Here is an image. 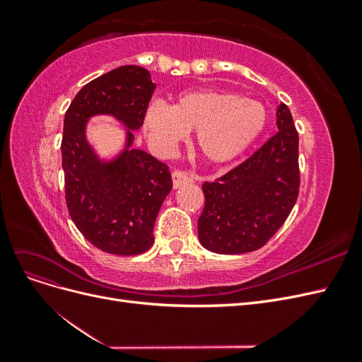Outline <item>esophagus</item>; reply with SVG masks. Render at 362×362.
Wrapping results in <instances>:
<instances>
[{
	"mask_svg": "<svg viewBox=\"0 0 362 362\" xmlns=\"http://www.w3.org/2000/svg\"><path fill=\"white\" fill-rule=\"evenodd\" d=\"M172 181H173V189H178L184 184H189L193 181V178L190 177L189 173H185L182 170H175L172 173Z\"/></svg>",
	"mask_w": 362,
	"mask_h": 362,
	"instance_id": "esophagus-1",
	"label": "esophagus"
}]
</instances>
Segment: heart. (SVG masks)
Listing matches in <instances>:
<instances>
[{
    "label": "heart",
    "instance_id": "1",
    "mask_svg": "<svg viewBox=\"0 0 362 362\" xmlns=\"http://www.w3.org/2000/svg\"><path fill=\"white\" fill-rule=\"evenodd\" d=\"M267 124L266 107L255 100L221 90H198L180 96L170 107L152 104L145 131L157 149L177 148L194 131V145L211 163H225L247 149Z\"/></svg>",
    "mask_w": 362,
    "mask_h": 362
}]
</instances>
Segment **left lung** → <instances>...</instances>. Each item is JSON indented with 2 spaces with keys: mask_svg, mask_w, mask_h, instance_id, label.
<instances>
[{
  "mask_svg": "<svg viewBox=\"0 0 362 362\" xmlns=\"http://www.w3.org/2000/svg\"><path fill=\"white\" fill-rule=\"evenodd\" d=\"M276 125L278 133L246 161L202 184L198 235L208 250L229 255L257 250L287 221L298 201L300 170L299 134L284 103Z\"/></svg>",
  "mask_w": 362,
  "mask_h": 362,
  "instance_id": "obj_1",
  "label": "left lung"
}]
</instances>
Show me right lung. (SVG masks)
<instances>
[{"label": "right lung", "instance_id": "obj_1", "mask_svg": "<svg viewBox=\"0 0 362 362\" xmlns=\"http://www.w3.org/2000/svg\"><path fill=\"white\" fill-rule=\"evenodd\" d=\"M156 84L151 74L127 64L87 83L75 95L63 122L62 168L69 216L87 242L107 254L139 255L154 245V223L172 189L166 164L131 149L144 124ZM112 114L128 128L126 149L101 162L85 140L92 115Z\"/></svg>", "mask_w": 362, "mask_h": 362}]
</instances>
